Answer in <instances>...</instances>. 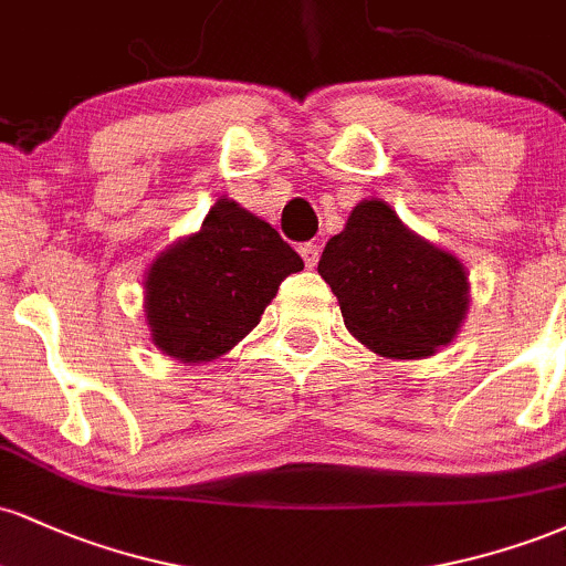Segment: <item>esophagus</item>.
<instances>
[{"mask_svg": "<svg viewBox=\"0 0 566 566\" xmlns=\"http://www.w3.org/2000/svg\"><path fill=\"white\" fill-rule=\"evenodd\" d=\"M297 250H301V255H303V261H305V269H316V263H319V244H314V242H305V244H301L297 247Z\"/></svg>", "mask_w": 566, "mask_h": 566, "instance_id": "obj_1", "label": "esophagus"}]
</instances>
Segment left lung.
<instances>
[{"mask_svg":"<svg viewBox=\"0 0 566 566\" xmlns=\"http://www.w3.org/2000/svg\"><path fill=\"white\" fill-rule=\"evenodd\" d=\"M319 274L350 335L391 359L447 346L469 308V276L458 258L415 237L378 199L354 207L346 229L324 247Z\"/></svg>","mask_w":566,"mask_h":566,"instance_id":"8db88e82","label":"left lung"}]
</instances>
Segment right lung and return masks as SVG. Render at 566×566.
Returning <instances> with one entry per match:
<instances>
[{
    "label": "right lung",
    "instance_id": "right-lung-1",
    "mask_svg": "<svg viewBox=\"0 0 566 566\" xmlns=\"http://www.w3.org/2000/svg\"><path fill=\"white\" fill-rule=\"evenodd\" d=\"M303 258L276 229L220 199L201 223L154 261L146 279L151 340L184 365L218 359L261 322Z\"/></svg>",
    "mask_w": 566,
    "mask_h": 566
}]
</instances>
